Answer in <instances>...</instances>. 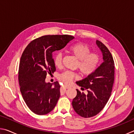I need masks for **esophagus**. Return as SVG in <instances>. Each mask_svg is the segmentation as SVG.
I'll return each mask as SVG.
<instances>
[{
    "instance_id": "esophagus-1",
    "label": "esophagus",
    "mask_w": 134,
    "mask_h": 134,
    "mask_svg": "<svg viewBox=\"0 0 134 134\" xmlns=\"http://www.w3.org/2000/svg\"><path fill=\"white\" fill-rule=\"evenodd\" d=\"M63 88H65V89H70V86H67V85H65V86H63Z\"/></svg>"
}]
</instances>
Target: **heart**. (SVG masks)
<instances>
[{
    "mask_svg": "<svg viewBox=\"0 0 134 134\" xmlns=\"http://www.w3.org/2000/svg\"><path fill=\"white\" fill-rule=\"evenodd\" d=\"M68 50L79 60L77 67L79 68L83 75L89 76L96 70L100 62V57L96 53H90V49L87 45L83 43H76L71 45ZM62 57L63 55L61 53L55 54L54 57L55 66L60 67L62 65ZM77 77V74L76 72L65 71L59 75L58 78L62 82L69 84Z\"/></svg>",
    "mask_w": 134,
    "mask_h": 134,
    "instance_id": "heart-1",
    "label": "heart"
}]
</instances>
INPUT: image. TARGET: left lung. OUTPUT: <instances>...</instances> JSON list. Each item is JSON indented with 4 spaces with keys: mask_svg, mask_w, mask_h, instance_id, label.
I'll return each mask as SVG.
<instances>
[{
    "mask_svg": "<svg viewBox=\"0 0 134 134\" xmlns=\"http://www.w3.org/2000/svg\"><path fill=\"white\" fill-rule=\"evenodd\" d=\"M100 49L103 62L92 74L83 80L76 81L81 90H87V94L77 90V96L72 102L75 112L83 118L94 116L100 112L111 95L114 82L115 64L110 51L102 42L96 41Z\"/></svg>",
    "mask_w": 134,
    "mask_h": 134,
    "instance_id": "left-lung-1",
    "label": "left lung"
}]
</instances>
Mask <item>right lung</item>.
<instances>
[{
    "label": "right lung",
    "mask_w": 134,
    "mask_h": 134,
    "mask_svg": "<svg viewBox=\"0 0 134 134\" xmlns=\"http://www.w3.org/2000/svg\"><path fill=\"white\" fill-rule=\"evenodd\" d=\"M74 37L45 35L32 41L20 60L18 79L25 102L35 114L46 115L53 110L60 96L57 81L45 82L48 74L55 71L53 53L64 48Z\"/></svg>",
    "instance_id": "obj_1"
}]
</instances>
